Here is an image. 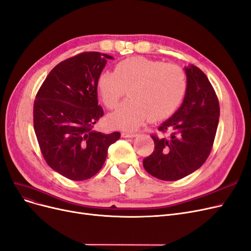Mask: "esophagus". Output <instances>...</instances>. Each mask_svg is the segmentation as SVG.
Segmentation results:
<instances>
[{
  "label": "esophagus",
  "instance_id": "esophagus-1",
  "mask_svg": "<svg viewBox=\"0 0 251 251\" xmlns=\"http://www.w3.org/2000/svg\"><path fill=\"white\" fill-rule=\"evenodd\" d=\"M122 136L125 138H134L137 136L136 133H128V132H123Z\"/></svg>",
  "mask_w": 251,
  "mask_h": 251
}]
</instances>
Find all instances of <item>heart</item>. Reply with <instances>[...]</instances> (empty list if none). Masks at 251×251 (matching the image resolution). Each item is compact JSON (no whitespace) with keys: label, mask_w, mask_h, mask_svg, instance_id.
Instances as JSON below:
<instances>
[{"label":"heart","mask_w":251,"mask_h":251,"mask_svg":"<svg viewBox=\"0 0 251 251\" xmlns=\"http://www.w3.org/2000/svg\"><path fill=\"white\" fill-rule=\"evenodd\" d=\"M97 87L108 109L116 108L128 90L131 100L111 113L108 122L129 131L149 118L160 122L174 114L185 97L187 79L176 64L133 57L117 63L114 73L100 74Z\"/></svg>","instance_id":"heart-1"}]
</instances>
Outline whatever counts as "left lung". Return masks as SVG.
<instances>
[{"label": "left lung", "instance_id": "1", "mask_svg": "<svg viewBox=\"0 0 251 251\" xmlns=\"http://www.w3.org/2000/svg\"><path fill=\"white\" fill-rule=\"evenodd\" d=\"M187 89L179 109L152 134L154 150L144 169L162 180L180 179L200 168L211 153L219 122V100L197 66L185 68Z\"/></svg>", "mask_w": 251, "mask_h": 251}]
</instances>
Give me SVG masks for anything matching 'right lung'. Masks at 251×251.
<instances>
[{
	"mask_svg": "<svg viewBox=\"0 0 251 251\" xmlns=\"http://www.w3.org/2000/svg\"><path fill=\"white\" fill-rule=\"evenodd\" d=\"M107 59L114 58L84 51L60 62L43 81L34 100V131L43 159L51 169L73 180L97 175L109 146L120 137L119 132L93 131L103 115L97 83Z\"/></svg>",
	"mask_w": 251,
	"mask_h": 251,
	"instance_id": "1",
	"label": "right lung"
}]
</instances>
